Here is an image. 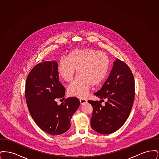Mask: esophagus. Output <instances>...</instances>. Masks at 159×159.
Returning <instances> with one entry per match:
<instances>
[{"mask_svg": "<svg viewBox=\"0 0 159 159\" xmlns=\"http://www.w3.org/2000/svg\"><path fill=\"white\" fill-rule=\"evenodd\" d=\"M80 104H82V105L87 103V101L86 99H80Z\"/></svg>", "mask_w": 159, "mask_h": 159, "instance_id": "34e87169", "label": "esophagus"}]
</instances>
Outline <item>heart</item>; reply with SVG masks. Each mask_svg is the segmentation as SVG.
<instances>
[{
    "mask_svg": "<svg viewBox=\"0 0 159 159\" xmlns=\"http://www.w3.org/2000/svg\"><path fill=\"white\" fill-rule=\"evenodd\" d=\"M110 59L106 53L85 48L72 51L67 57H61L58 66L59 76L66 82H71L77 70L78 76L67 88L68 94L77 98H85L91 85L97 86L108 74Z\"/></svg>",
    "mask_w": 159,
    "mask_h": 159,
    "instance_id": "heart-1",
    "label": "heart"
}]
</instances>
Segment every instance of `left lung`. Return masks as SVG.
<instances>
[{"mask_svg":"<svg viewBox=\"0 0 159 159\" xmlns=\"http://www.w3.org/2000/svg\"><path fill=\"white\" fill-rule=\"evenodd\" d=\"M94 95L101 100L88 101L93 107L92 128L101 134L113 133L126 121L134 103L135 82L128 66L117 58L105 83ZM104 99L102 106L99 102Z\"/></svg>","mask_w":159,"mask_h":159,"instance_id":"obj_1","label":"left lung"}]
</instances>
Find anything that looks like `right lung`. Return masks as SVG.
<instances>
[{"label": "right lung", "instance_id": "add662e5", "mask_svg": "<svg viewBox=\"0 0 159 159\" xmlns=\"http://www.w3.org/2000/svg\"><path fill=\"white\" fill-rule=\"evenodd\" d=\"M29 111L38 126L51 135H59L71 127V119L80 106L76 97H70L60 106L65 89L58 79L57 61H42L31 70L25 84Z\"/></svg>", "mask_w": 159, "mask_h": 159}]
</instances>
